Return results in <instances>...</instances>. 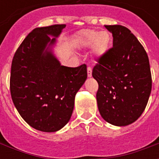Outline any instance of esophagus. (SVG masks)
I'll return each mask as SVG.
<instances>
[{
  "label": "esophagus",
  "instance_id": "34e87169",
  "mask_svg": "<svg viewBox=\"0 0 159 159\" xmlns=\"http://www.w3.org/2000/svg\"><path fill=\"white\" fill-rule=\"evenodd\" d=\"M87 76L89 78H91L92 76V68L91 67H88L87 68Z\"/></svg>",
  "mask_w": 159,
  "mask_h": 159
}]
</instances>
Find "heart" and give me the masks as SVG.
<instances>
[{
    "label": "heart",
    "mask_w": 159,
    "mask_h": 159,
    "mask_svg": "<svg viewBox=\"0 0 159 159\" xmlns=\"http://www.w3.org/2000/svg\"><path fill=\"white\" fill-rule=\"evenodd\" d=\"M112 37L107 31L84 30L79 34V46L88 48L92 46V53L95 57H101L110 49Z\"/></svg>",
    "instance_id": "heart-1"
}]
</instances>
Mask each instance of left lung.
I'll return each instance as SVG.
<instances>
[{"label":"left lung","mask_w":159,"mask_h":159,"mask_svg":"<svg viewBox=\"0 0 159 159\" xmlns=\"http://www.w3.org/2000/svg\"><path fill=\"white\" fill-rule=\"evenodd\" d=\"M113 34V48L98 59L92 76L99 88L98 110L115 126H126L139 119L152 91L148 54L137 38L121 25H105Z\"/></svg>","instance_id":"left-lung-1"}]
</instances>
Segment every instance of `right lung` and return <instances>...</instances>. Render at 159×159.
I'll return each instance as SVG.
<instances>
[{
    "instance_id": "right-lung-1",
    "label": "right lung",
    "mask_w": 159,
    "mask_h": 159,
    "mask_svg": "<svg viewBox=\"0 0 159 159\" xmlns=\"http://www.w3.org/2000/svg\"><path fill=\"white\" fill-rule=\"evenodd\" d=\"M65 27L56 24L33 30L11 62L10 91L15 107L25 122L43 132L57 131L68 124L75 95L87 79L85 64L62 66L54 54L57 39Z\"/></svg>"
}]
</instances>
